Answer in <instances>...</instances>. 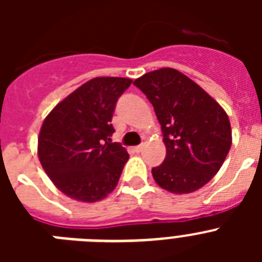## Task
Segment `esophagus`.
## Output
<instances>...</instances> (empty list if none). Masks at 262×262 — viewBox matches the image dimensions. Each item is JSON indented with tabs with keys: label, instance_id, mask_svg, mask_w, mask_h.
Here are the masks:
<instances>
[{
	"label": "esophagus",
	"instance_id": "esophagus-1",
	"mask_svg": "<svg viewBox=\"0 0 262 262\" xmlns=\"http://www.w3.org/2000/svg\"><path fill=\"white\" fill-rule=\"evenodd\" d=\"M143 149H144V144H142V145H138V147H135V148H134V151H135L136 154H139V152H142Z\"/></svg>",
	"mask_w": 262,
	"mask_h": 262
}]
</instances>
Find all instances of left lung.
<instances>
[{"mask_svg": "<svg viewBox=\"0 0 262 262\" xmlns=\"http://www.w3.org/2000/svg\"><path fill=\"white\" fill-rule=\"evenodd\" d=\"M134 85L149 99L163 131L166 155L152 169L156 184L174 194L205 186L219 172L232 144L226 111L177 69L148 72Z\"/></svg>", "mask_w": 262, "mask_h": 262, "instance_id": "8db88e82", "label": "left lung"}]
</instances>
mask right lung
Instances as JSON below:
<instances>
[{
    "instance_id": "obj_1",
    "label": "right lung",
    "mask_w": 262,
    "mask_h": 262,
    "mask_svg": "<svg viewBox=\"0 0 262 262\" xmlns=\"http://www.w3.org/2000/svg\"><path fill=\"white\" fill-rule=\"evenodd\" d=\"M133 80L96 77L52 108L41 124L38 156L53 185L72 200L93 203L114 190L128 160L111 143L117 101Z\"/></svg>"
}]
</instances>
